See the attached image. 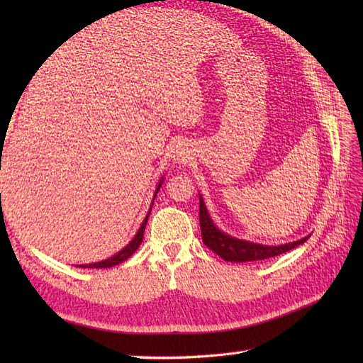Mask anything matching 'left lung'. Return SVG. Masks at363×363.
<instances>
[{
    "label": "left lung",
    "instance_id": "8db88e82",
    "mask_svg": "<svg viewBox=\"0 0 363 363\" xmlns=\"http://www.w3.org/2000/svg\"><path fill=\"white\" fill-rule=\"evenodd\" d=\"M199 225H201V235H203L204 245L207 248H211L215 254H218L221 259H225L228 262L265 260L296 248V246L303 245L307 238L311 237L307 235L304 238H301V240L279 245V246L252 243V242L240 240V238L230 237L213 225L211 215L206 209L204 199L201 198V195H199Z\"/></svg>",
    "mask_w": 363,
    "mask_h": 363
}]
</instances>
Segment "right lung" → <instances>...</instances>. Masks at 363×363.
Listing matches in <instances>:
<instances>
[{
  "mask_svg": "<svg viewBox=\"0 0 363 363\" xmlns=\"http://www.w3.org/2000/svg\"><path fill=\"white\" fill-rule=\"evenodd\" d=\"M162 182H164V177H162L160 179V182L157 184V187H156V191H154V198H156V195H157V191L160 190V186H162ZM154 201V199H152ZM151 209H152V206L150 207V211H148V215H146V218L143 220V223H142V226H140V229L137 230V234L134 235V238L133 240H130L125 248H123L121 251H118L117 254H115V256H112V257H109V259H106V260H101V262H96V264H89V265H79L81 268H111V267H113V265H118V264H121V262H125L126 259H129L130 256H133V254L137 251V248L138 246H140V243L143 242V233H145V228H146V221H148V217H150V213H151Z\"/></svg>",
  "mask_w": 363,
  "mask_h": 363,
  "instance_id": "obj_1",
  "label": "right lung"
}]
</instances>
